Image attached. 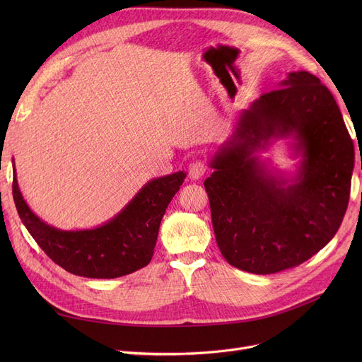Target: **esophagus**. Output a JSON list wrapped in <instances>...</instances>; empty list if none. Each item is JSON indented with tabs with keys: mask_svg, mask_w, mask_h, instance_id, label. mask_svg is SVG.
Instances as JSON below:
<instances>
[{
	"mask_svg": "<svg viewBox=\"0 0 362 362\" xmlns=\"http://www.w3.org/2000/svg\"><path fill=\"white\" fill-rule=\"evenodd\" d=\"M187 171H189V177H191L192 180H198L205 175L206 164L202 160H197L191 165H189Z\"/></svg>",
	"mask_w": 362,
	"mask_h": 362,
	"instance_id": "34e87169",
	"label": "esophagus"
}]
</instances>
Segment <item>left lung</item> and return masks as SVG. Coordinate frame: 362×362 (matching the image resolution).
I'll use <instances>...</instances> for the list:
<instances>
[{"mask_svg":"<svg viewBox=\"0 0 362 362\" xmlns=\"http://www.w3.org/2000/svg\"><path fill=\"white\" fill-rule=\"evenodd\" d=\"M292 139L301 163L291 181L256 156ZM354 144L330 90L308 71L242 110L233 135L210 161L204 182L221 255L233 267L273 274L296 267L332 240L346 213Z\"/></svg>","mask_w":362,"mask_h":362,"instance_id":"8db88e82","label":"left lung"}]
</instances>
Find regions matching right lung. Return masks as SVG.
Here are the masks:
<instances>
[{"label":"right lung","mask_w":362,"mask_h":362,"mask_svg":"<svg viewBox=\"0 0 362 362\" xmlns=\"http://www.w3.org/2000/svg\"><path fill=\"white\" fill-rule=\"evenodd\" d=\"M185 177L177 171L149 180L117 216L85 230H62L37 217L23 199L16 167L13 198L28 232L55 264L76 276L116 279L149 264L165 208Z\"/></svg>","instance_id":"add662e5"}]
</instances>
